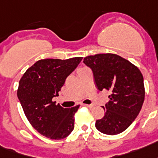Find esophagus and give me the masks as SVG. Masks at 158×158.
<instances>
[{"mask_svg": "<svg viewBox=\"0 0 158 158\" xmlns=\"http://www.w3.org/2000/svg\"><path fill=\"white\" fill-rule=\"evenodd\" d=\"M84 106H86V107H87V108H89V109H92V108H93L94 107V105L93 104H83Z\"/></svg>", "mask_w": 158, "mask_h": 158, "instance_id": "34e87169", "label": "esophagus"}]
</instances>
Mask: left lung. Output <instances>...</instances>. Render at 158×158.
Listing matches in <instances>:
<instances>
[{"mask_svg": "<svg viewBox=\"0 0 158 158\" xmlns=\"http://www.w3.org/2000/svg\"><path fill=\"white\" fill-rule=\"evenodd\" d=\"M84 64L92 69L99 91H109V101L103 106L104 116L96 128L103 134L118 135L132 124L140 113L144 98L143 76L132 63L114 54L89 55Z\"/></svg>", "mask_w": 158, "mask_h": 158, "instance_id": "obj_1", "label": "left lung"}]
</instances>
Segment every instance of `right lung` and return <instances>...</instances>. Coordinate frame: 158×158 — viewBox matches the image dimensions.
Here are the masks:
<instances>
[{
	"label": "right lung",
	"mask_w": 158,
	"mask_h": 158,
	"mask_svg": "<svg viewBox=\"0 0 158 158\" xmlns=\"http://www.w3.org/2000/svg\"><path fill=\"white\" fill-rule=\"evenodd\" d=\"M82 57L40 60L19 81L18 98L31 125L44 136L61 140L74 129V115L80 105L67 109L53 102L69 75Z\"/></svg>",
	"instance_id": "add662e5"
}]
</instances>
